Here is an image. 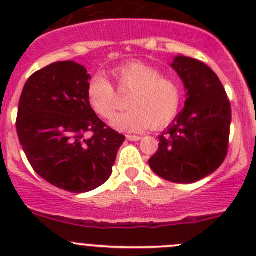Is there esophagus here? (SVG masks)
Returning <instances> with one entry per match:
<instances>
[{
  "label": "esophagus",
  "mask_w": 256,
  "mask_h": 256,
  "mask_svg": "<svg viewBox=\"0 0 256 256\" xmlns=\"http://www.w3.org/2000/svg\"><path fill=\"white\" fill-rule=\"evenodd\" d=\"M128 141H140L142 138V136H138V135H128L126 136Z\"/></svg>",
  "instance_id": "esophagus-1"
}]
</instances>
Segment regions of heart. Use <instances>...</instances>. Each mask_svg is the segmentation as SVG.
<instances>
[{
  "label": "heart",
  "instance_id": "heart-1",
  "mask_svg": "<svg viewBox=\"0 0 256 256\" xmlns=\"http://www.w3.org/2000/svg\"><path fill=\"white\" fill-rule=\"evenodd\" d=\"M118 89L128 92V110L116 114L112 126L124 132H136L147 128H162L176 118L180 109L183 90L180 82L164 76L160 69L134 60L112 69ZM89 105L100 118H109L115 112L116 92L112 82L98 73L88 82Z\"/></svg>",
  "mask_w": 256,
  "mask_h": 256
}]
</instances>
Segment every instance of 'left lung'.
<instances>
[{"mask_svg": "<svg viewBox=\"0 0 256 256\" xmlns=\"http://www.w3.org/2000/svg\"><path fill=\"white\" fill-rule=\"evenodd\" d=\"M172 68L187 90L184 109L160 136L152 171L174 183H193L219 168L228 154L232 108L216 74L197 59L176 56Z\"/></svg>", "mask_w": 256, "mask_h": 256, "instance_id": "obj_1", "label": "left lung"}]
</instances>
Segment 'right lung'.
<instances>
[{
  "instance_id": "obj_1",
  "label": "right lung",
  "mask_w": 256,
  "mask_h": 256,
  "mask_svg": "<svg viewBox=\"0 0 256 256\" xmlns=\"http://www.w3.org/2000/svg\"><path fill=\"white\" fill-rule=\"evenodd\" d=\"M89 79L86 69L72 60L49 64L30 76L18 105L17 135L30 166L72 193L104 184L125 141L89 105Z\"/></svg>"
}]
</instances>
